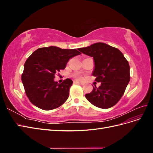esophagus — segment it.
Instances as JSON below:
<instances>
[{
	"label": "esophagus",
	"mask_w": 153,
	"mask_h": 153,
	"mask_svg": "<svg viewBox=\"0 0 153 153\" xmlns=\"http://www.w3.org/2000/svg\"><path fill=\"white\" fill-rule=\"evenodd\" d=\"M76 84H80V85H84V83H82V82H78V81H75V82Z\"/></svg>",
	"instance_id": "1"
}]
</instances>
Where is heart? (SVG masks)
<instances>
[{"instance_id":"b5f03b06","label":"heart","mask_w":153,"mask_h":153,"mask_svg":"<svg viewBox=\"0 0 153 153\" xmlns=\"http://www.w3.org/2000/svg\"><path fill=\"white\" fill-rule=\"evenodd\" d=\"M75 77L76 78L77 80H82L83 78L82 76L79 75H77V74H76V75H75Z\"/></svg>"}]
</instances>
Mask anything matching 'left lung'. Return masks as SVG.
Returning <instances> with one entry per match:
<instances>
[{
	"label": "left lung",
	"mask_w": 153,
	"mask_h": 153,
	"mask_svg": "<svg viewBox=\"0 0 153 153\" xmlns=\"http://www.w3.org/2000/svg\"><path fill=\"white\" fill-rule=\"evenodd\" d=\"M83 53L93 57L94 68L92 75L101 82L99 87L85 94L86 99L101 108H109L121 98L130 80L129 65L122 52L104 43H96L80 48Z\"/></svg>",
	"instance_id": "obj_1"
}]
</instances>
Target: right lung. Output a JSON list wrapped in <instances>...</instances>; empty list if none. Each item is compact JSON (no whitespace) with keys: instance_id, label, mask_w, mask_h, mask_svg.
<instances>
[{"instance_id":"add662e5","label":"right lung","mask_w":153,"mask_h":153,"mask_svg":"<svg viewBox=\"0 0 153 153\" xmlns=\"http://www.w3.org/2000/svg\"><path fill=\"white\" fill-rule=\"evenodd\" d=\"M81 53L76 49L50 46L37 49L27 59L22 81L27 96L37 107L45 110L58 108L68 100L71 79L61 84L54 81L55 75L65 68L69 60Z\"/></svg>"}]
</instances>
